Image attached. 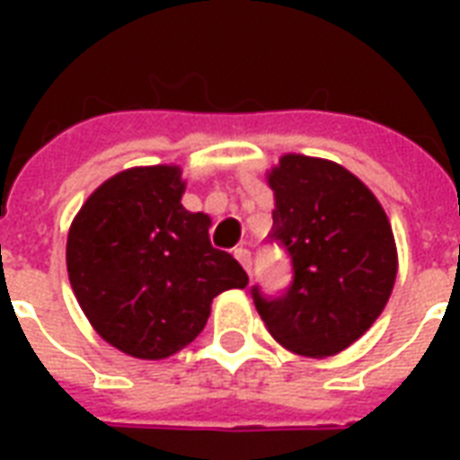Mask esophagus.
I'll return each instance as SVG.
<instances>
[{
    "label": "esophagus",
    "mask_w": 460,
    "mask_h": 460,
    "mask_svg": "<svg viewBox=\"0 0 460 460\" xmlns=\"http://www.w3.org/2000/svg\"><path fill=\"white\" fill-rule=\"evenodd\" d=\"M234 258L241 262V267H243L245 272H251L252 258H251V251H248V248H236V251H234Z\"/></svg>",
    "instance_id": "obj_1"
}]
</instances>
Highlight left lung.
Wrapping results in <instances>:
<instances>
[{"label":"left lung","mask_w":460,"mask_h":460,"mask_svg":"<svg viewBox=\"0 0 460 460\" xmlns=\"http://www.w3.org/2000/svg\"><path fill=\"white\" fill-rule=\"evenodd\" d=\"M272 234L291 255L281 298H252L284 349L329 358L375 324L392 296L399 255L392 224L370 188L332 159L288 153L267 172Z\"/></svg>","instance_id":"obj_1"}]
</instances>
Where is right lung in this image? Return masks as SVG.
Here are the masks:
<instances>
[{
    "label": "right lung",
    "mask_w": 460,
    "mask_h": 460,
    "mask_svg": "<svg viewBox=\"0 0 460 460\" xmlns=\"http://www.w3.org/2000/svg\"><path fill=\"white\" fill-rule=\"evenodd\" d=\"M181 166H131L97 186L71 222L66 270L75 301L126 356L164 360L208 324L215 296L248 287L209 243L205 212L181 205Z\"/></svg>",
    "instance_id": "add662e5"
}]
</instances>
